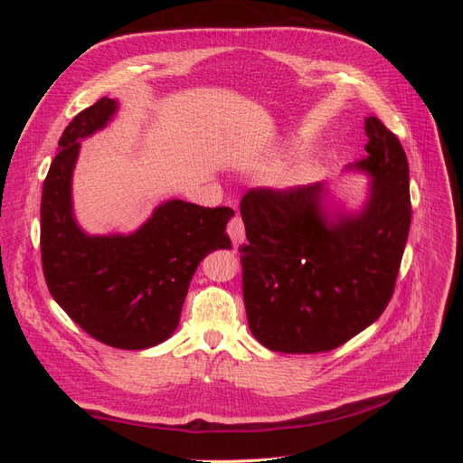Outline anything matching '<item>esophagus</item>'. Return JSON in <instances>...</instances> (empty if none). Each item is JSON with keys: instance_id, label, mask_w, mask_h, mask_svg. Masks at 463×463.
Returning a JSON list of instances; mask_svg holds the SVG:
<instances>
[{"instance_id": "esophagus-1", "label": "esophagus", "mask_w": 463, "mask_h": 463, "mask_svg": "<svg viewBox=\"0 0 463 463\" xmlns=\"http://www.w3.org/2000/svg\"><path fill=\"white\" fill-rule=\"evenodd\" d=\"M228 235L230 240L235 247H240L245 240V226H243V220L240 214H235L230 222H228Z\"/></svg>"}]
</instances>
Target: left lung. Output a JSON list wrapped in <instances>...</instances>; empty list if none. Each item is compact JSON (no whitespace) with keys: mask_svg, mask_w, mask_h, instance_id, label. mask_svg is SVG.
I'll use <instances>...</instances> for the list:
<instances>
[{"mask_svg":"<svg viewBox=\"0 0 463 463\" xmlns=\"http://www.w3.org/2000/svg\"><path fill=\"white\" fill-rule=\"evenodd\" d=\"M373 177L357 214L330 216L325 185L249 189L241 199L243 301L255 338L272 352L318 354L383 315L394 293L411 223L410 167L398 137L365 119Z\"/></svg>","mask_w":463,"mask_h":463,"instance_id":"obj_1","label":"left lung"}]
</instances>
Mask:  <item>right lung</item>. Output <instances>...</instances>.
Segmentation results:
<instances>
[{"instance_id": "add662e5", "label": "right lung", "mask_w": 463, "mask_h": 463, "mask_svg": "<svg viewBox=\"0 0 463 463\" xmlns=\"http://www.w3.org/2000/svg\"><path fill=\"white\" fill-rule=\"evenodd\" d=\"M118 102L100 98L67 125L40 204L42 270L52 298L94 340L146 349L170 338L199 262L232 249L228 206L165 201L129 235H89L73 216L71 179L80 138L102 129Z\"/></svg>"}]
</instances>
